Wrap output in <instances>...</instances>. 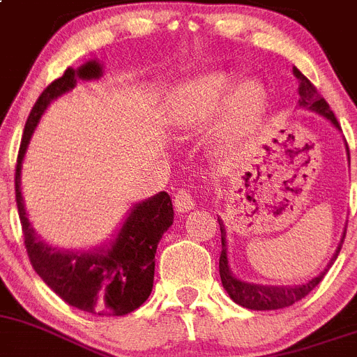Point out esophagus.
Listing matches in <instances>:
<instances>
[{
  "label": "esophagus",
  "instance_id": "34e87169",
  "mask_svg": "<svg viewBox=\"0 0 357 357\" xmlns=\"http://www.w3.org/2000/svg\"><path fill=\"white\" fill-rule=\"evenodd\" d=\"M174 206L178 212H190L196 206V197L190 190H183L181 188L174 196Z\"/></svg>",
  "mask_w": 357,
  "mask_h": 357
}]
</instances>
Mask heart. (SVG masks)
Listing matches in <instances>:
<instances>
[{"instance_id": "b5f03b06", "label": "heart", "mask_w": 357, "mask_h": 357, "mask_svg": "<svg viewBox=\"0 0 357 357\" xmlns=\"http://www.w3.org/2000/svg\"><path fill=\"white\" fill-rule=\"evenodd\" d=\"M268 95L262 82H238L231 71L215 70L183 80L172 89L167 119L174 129H199L221 114V138L228 145L246 140L259 129Z\"/></svg>"}]
</instances>
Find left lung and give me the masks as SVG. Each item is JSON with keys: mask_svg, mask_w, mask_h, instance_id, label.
I'll use <instances>...</instances> for the list:
<instances>
[{"mask_svg": "<svg viewBox=\"0 0 357 357\" xmlns=\"http://www.w3.org/2000/svg\"><path fill=\"white\" fill-rule=\"evenodd\" d=\"M294 77L298 79V107L302 109L312 111V113L320 114L325 120L333 123L337 131H342V127L337 123L336 116L331 111L328 104L325 102V98H321L316 91L314 86L309 82V79L303 75L298 68H293ZM347 149V160H349L350 165V154H349V145L345 142ZM219 226H221V243H222V252L219 257V275H221L222 287L226 289V293L230 294V298L235 303L243 305L246 309H252V311H275V309H284L293 305L294 302L302 300L303 296H307L312 289H314L321 280H324L325 273L328 271V268L334 264V260L337 259V253L342 250L343 238H345V231L342 235V241L337 244L336 252H334L333 259L328 260L327 268L324 271H320L316 277H312L311 280L302 282V284H294V286H268V284H257V282H248L243 278H237L234 275L230 268V259H228V241H226V226L222 222L221 217H217Z\"/></svg>", "mask_w": 357, "mask_h": 357, "instance_id": "obj_1", "label": "left lung"}]
</instances>
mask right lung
Returning <instances> with one entry per match:
<instances>
[{
    "mask_svg": "<svg viewBox=\"0 0 357 357\" xmlns=\"http://www.w3.org/2000/svg\"><path fill=\"white\" fill-rule=\"evenodd\" d=\"M102 75L104 66L91 59L77 70L68 68L64 75L54 80L37 98L24 126L17 156L15 203L26 253L46 286L71 307L98 316H123L140 307L153 291L158 243L174 222L169 194L158 192L153 197L132 204L113 237L88 250H64L46 243L33 230L21 194L24 154L48 105L70 93L79 80H97Z\"/></svg>",
    "mask_w": 357,
    "mask_h": 357,
    "instance_id": "1",
    "label": "right lung"
}]
</instances>
